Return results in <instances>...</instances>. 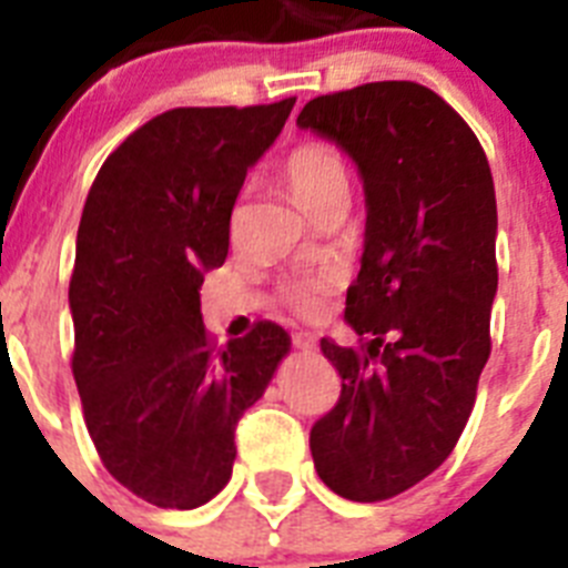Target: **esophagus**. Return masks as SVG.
<instances>
[{
    "label": "esophagus",
    "mask_w": 568,
    "mask_h": 568,
    "mask_svg": "<svg viewBox=\"0 0 568 568\" xmlns=\"http://www.w3.org/2000/svg\"><path fill=\"white\" fill-rule=\"evenodd\" d=\"M293 344L298 346V349H315V335L313 333H295Z\"/></svg>",
    "instance_id": "1"
}]
</instances>
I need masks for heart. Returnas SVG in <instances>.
<instances>
[{
    "mask_svg": "<svg viewBox=\"0 0 568 568\" xmlns=\"http://www.w3.org/2000/svg\"><path fill=\"white\" fill-rule=\"evenodd\" d=\"M281 175H284L290 193L295 195V202L307 213H313L329 195L349 193V173H346L344 155L338 153V148L321 142V139H304V142L295 144L281 162ZM324 284H327L324 275H298V278L281 284L278 298L295 313L310 315L318 310Z\"/></svg>",
    "mask_w": 568,
    "mask_h": 568,
    "instance_id": "obj_1",
    "label": "heart"
}]
</instances>
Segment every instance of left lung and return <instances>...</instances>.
<instances>
[{
  "mask_svg": "<svg viewBox=\"0 0 568 568\" xmlns=\"http://www.w3.org/2000/svg\"><path fill=\"white\" fill-rule=\"evenodd\" d=\"M298 124L341 144L364 179V255L346 290L358 344L321 341L341 395L310 449L335 495L375 504L433 475L475 406L498 293L495 184L478 135L418 82L310 99Z\"/></svg>",
  "mask_w": 568,
  "mask_h": 568,
  "instance_id": "8db88e82",
  "label": "left lung"
}]
</instances>
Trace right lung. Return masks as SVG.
I'll list each match as a JSON object with an SVG mask.
<instances>
[{
	"instance_id": "right-lung-1",
	"label": "right lung",
	"mask_w": 568,
	"mask_h": 568,
	"mask_svg": "<svg viewBox=\"0 0 568 568\" xmlns=\"http://www.w3.org/2000/svg\"><path fill=\"white\" fill-rule=\"evenodd\" d=\"M293 104L155 115L104 159L84 202L70 369L104 469L162 509H195L227 486L239 418L290 349L273 321L219 346L199 290L227 258L247 168Z\"/></svg>"
}]
</instances>
